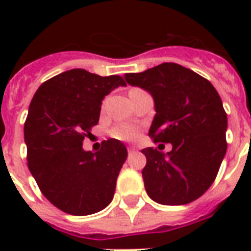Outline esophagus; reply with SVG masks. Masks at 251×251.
I'll return each mask as SVG.
<instances>
[{
    "label": "esophagus",
    "mask_w": 251,
    "mask_h": 251,
    "mask_svg": "<svg viewBox=\"0 0 251 251\" xmlns=\"http://www.w3.org/2000/svg\"><path fill=\"white\" fill-rule=\"evenodd\" d=\"M135 151H137V147H135V146H129V147H127V152L129 153H133L135 152Z\"/></svg>",
    "instance_id": "34e87169"
}]
</instances>
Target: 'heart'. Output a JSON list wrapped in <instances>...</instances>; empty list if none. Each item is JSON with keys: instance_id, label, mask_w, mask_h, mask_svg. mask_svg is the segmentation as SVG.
Returning <instances> with one entry per match:
<instances>
[{"instance_id": "heart-1", "label": "heart", "mask_w": 251, "mask_h": 251, "mask_svg": "<svg viewBox=\"0 0 251 251\" xmlns=\"http://www.w3.org/2000/svg\"><path fill=\"white\" fill-rule=\"evenodd\" d=\"M112 134L114 138L121 139V141H133L138 137V129L130 125H121L114 127L112 130Z\"/></svg>"}]
</instances>
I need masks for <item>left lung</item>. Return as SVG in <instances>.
Here are the masks:
<instances>
[{
    "label": "left lung",
    "instance_id": "obj_1",
    "mask_svg": "<svg viewBox=\"0 0 251 251\" xmlns=\"http://www.w3.org/2000/svg\"><path fill=\"white\" fill-rule=\"evenodd\" d=\"M125 79L152 95L156 114L149 135L155 143L172 145L167 153L142 150L149 197L167 206L198 199L215 181L226 152L228 121L218 91L210 80L173 62L125 74Z\"/></svg>",
    "mask_w": 251,
    "mask_h": 251
}]
</instances>
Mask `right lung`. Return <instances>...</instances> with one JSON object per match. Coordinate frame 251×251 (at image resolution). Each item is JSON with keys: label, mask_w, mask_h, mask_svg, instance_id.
Returning <instances> with one entry per match:
<instances>
[{"label": "right lung", "mask_w": 251, "mask_h": 251, "mask_svg": "<svg viewBox=\"0 0 251 251\" xmlns=\"http://www.w3.org/2000/svg\"><path fill=\"white\" fill-rule=\"evenodd\" d=\"M118 86H126L120 75L73 69L44 82L31 100L25 122L28 169L45 198L66 214H95L113 199L126 147L117 139L104 141L95 153L82 146L98 125L101 100Z\"/></svg>", "instance_id": "add662e5"}]
</instances>
